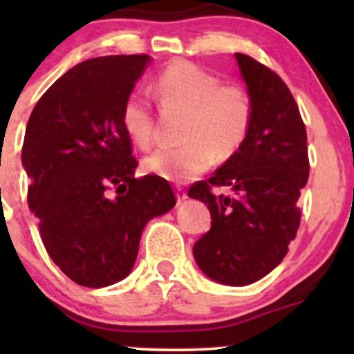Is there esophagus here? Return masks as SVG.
I'll use <instances>...</instances> for the list:
<instances>
[{"instance_id":"34e87169","label":"esophagus","mask_w":354,"mask_h":354,"mask_svg":"<svg viewBox=\"0 0 354 354\" xmlns=\"http://www.w3.org/2000/svg\"><path fill=\"white\" fill-rule=\"evenodd\" d=\"M188 198V194H186V191L181 188V186H176V200L178 203H183Z\"/></svg>"}]
</instances>
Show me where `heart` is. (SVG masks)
<instances>
[{
  "label": "heart",
  "mask_w": 354,
  "mask_h": 354,
  "mask_svg": "<svg viewBox=\"0 0 354 354\" xmlns=\"http://www.w3.org/2000/svg\"><path fill=\"white\" fill-rule=\"evenodd\" d=\"M154 93L165 108L188 113L181 146H166L145 158V171L169 181H189L219 156L233 154L246 140L253 121V100L245 86L221 83L216 75L189 61H176L154 80ZM121 123L141 148L153 141L154 116L148 96L133 91L121 108Z\"/></svg>",
  "instance_id": "heart-1"
}]
</instances>
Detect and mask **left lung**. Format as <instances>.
<instances>
[{"label":"left lung","mask_w":354,"mask_h":354,"mask_svg":"<svg viewBox=\"0 0 354 354\" xmlns=\"http://www.w3.org/2000/svg\"><path fill=\"white\" fill-rule=\"evenodd\" d=\"M234 56L253 100L250 131L238 151L188 194L211 213V230L193 246L198 266L214 281L245 286L273 271L296 238L310 160L306 128L286 83L251 56ZM223 185L234 191L231 197L212 193Z\"/></svg>","instance_id":"8db88e82"}]
</instances>
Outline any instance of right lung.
I'll return each mask as SVG.
<instances>
[{"mask_svg": "<svg viewBox=\"0 0 354 354\" xmlns=\"http://www.w3.org/2000/svg\"><path fill=\"white\" fill-rule=\"evenodd\" d=\"M149 56H100L76 64L39 98L28 120L21 160L28 205L50 258L81 286L129 274L146 223L176 198L165 178H135L121 108Z\"/></svg>", "mask_w": 354, "mask_h": 354, "instance_id": "right-lung-1", "label": "right lung"}]
</instances>
